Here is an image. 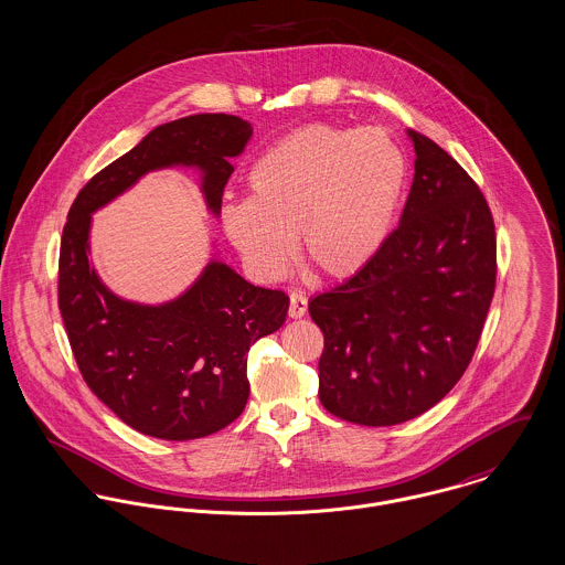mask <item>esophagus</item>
<instances>
[{
	"mask_svg": "<svg viewBox=\"0 0 565 565\" xmlns=\"http://www.w3.org/2000/svg\"><path fill=\"white\" fill-rule=\"evenodd\" d=\"M308 310L307 298L302 296V294H291V298H289V317L291 319H300V317H305Z\"/></svg>",
	"mask_w": 565,
	"mask_h": 565,
	"instance_id": "34e87169",
	"label": "esophagus"
}]
</instances>
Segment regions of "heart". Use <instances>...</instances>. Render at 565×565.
<instances>
[{"label": "heart", "instance_id": "b5f03b06", "mask_svg": "<svg viewBox=\"0 0 565 565\" xmlns=\"http://www.w3.org/2000/svg\"><path fill=\"white\" fill-rule=\"evenodd\" d=\"M406 181V154L384 129L315 122L258 154L250 201L226 203L220 220L260 280L289 269L298 235L308 267L343 280L388 239Z\"/></svg>", "mask_w": 565, "mask_h": 565}]
</instances>
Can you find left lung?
<instances>
[{"label": "left lung", "mask_w": 565, "mask_h": 565, "mask_svg": "<svg viewBox=\"0 0 565 565\" xmlns=\"http://www.w3.org/2000/svg\"><path fill=\"white\" fill-rule=\"evenodd\" d=\"M408 136L416 159L399 226L356 276L308 302L323 332L319 399L369 427L406 423L458 384L497 282L481 190L434 140Z\"/></svg>", "instance_id": "8db88e82"}]
</instances>
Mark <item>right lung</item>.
<instances>
[{
  "instance_id": "1",
  "label": "right lung",
  "mask_w": 565,
  "mask_h": 565,
  "mask_svg": "<svg viewBox=\"0 0 565 565\" xmlns=\"http://www.w3.org/2000/svg\"><path fill=\"white\" fill-rule=\"evenodd\" d=\"M250 122L231 114L185 116L153 131L97 172L71 205L60 244L57 305L90 391L122 423L161 440H194L233 423L248 402V350L287 317L285 291L244 280L222 260L206 263L177 300L149 307L114 296L90 265L93 213L151 170H201L206 206L220 215L246 149Z\"/></svg>"
}]
</instances>
